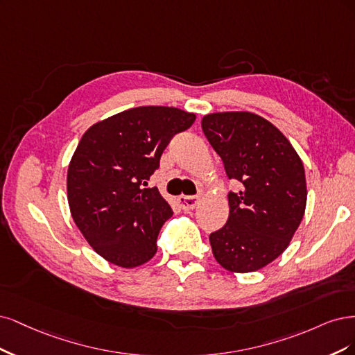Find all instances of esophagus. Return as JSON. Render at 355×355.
<instances>
[{
    "mask_svg": "<svg viewBox=\"0 0 355 355\" xmlns=\"http://www.w3.org/2000/svg\"><path fill=\"white\" fill-rule=\"evenodd\" d=\"M178 205L182 211H191L199 205V198L198 196H184V194H182V196L178 198Z\"/></svg>",
    "mask_w": 355,
    "mask_h": 355,
    "instance_id": "34e87169",
    "label": "esophagus"
}]
</instances>
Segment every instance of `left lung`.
<instances>
[{
	"label": "left lung",
	"mask_w": 355,
	"mask_h": 355,
	"mask_svg": "<svg viewBox=\"0 0 355 355\" xmlns=\"http://www.w3.org/2000/svg\"><path fill=\"white\" fill-rule=\"evenodd\" d=\"M202 130L220 155L228 178V220L211 233L212 254L232 272L264 268L289 246L306 207L305 171L291 141L252 112L205 115Z\"/></svg>",
	"instance_id": "obj_1"
}]
</instances>
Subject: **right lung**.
Wrapping results in <instances>:
<instances>
[{
  "label": "right lung",
  "mask_w": 355,
  "mask_h": 355,
  "mask_svg": "<svg viewBox=\"0 0 355 355\" xmlns=\"http://www.w3.org/2000/svg\"><path fill=\"white\" fill-rule=\"evenodd\" d=\"M196 115L177 107L141 106L96 122L84 132L67 168L72 218L96 252L122 268L156 254L157 234L173 216L147 180L173 137Z\"/></svg>",
  "instance_id": "add662e5"
}]
</instances>
